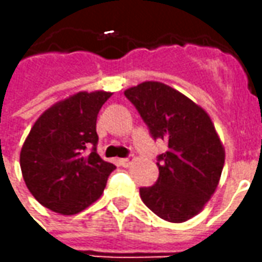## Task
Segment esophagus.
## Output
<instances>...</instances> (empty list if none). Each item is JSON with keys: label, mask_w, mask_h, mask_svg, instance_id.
Masks as SVG:
<instances>
[{"label": "esophagus", "mask_w": 262, "mask_h": 262, "mask_svg": "<svg viewBox=\"0 0 262 262\" xmlns=\"http://www.w3.org/2000/svg\"><path fill=\"white\" fill-rule=\"evenodd\" d=\"M133 163H135V159H133V157H132V159H122V160H120V164L123 165V167H130Z\"/></svg>", "instance_id": "1"}]
</instances>
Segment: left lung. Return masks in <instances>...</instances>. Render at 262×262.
I'll use <instances>...</instances> for the list:
<instances>
[{
  "instance_id": "left-lung-1",
  "label": "left lung",
  "mask_w": 262,
  "mask_h": 262,
  "mask_svg": "<svg viewBox=\"0 0 262 262\" xmlns=\"http://www.w3.org/2000/svg\"><path fill=\"white\" fill-rule=\"evenodd\" d=\"M154 139L167 143L159 156V180L140 188L151 212L171 223L196 216L219 185L225 147L208 112L192 99L159 81H144L125 91Z\"/></svg>"
}]
</instances>
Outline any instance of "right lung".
Segmentation results:
<instances>
[{"label": "right lung", "mask_w": 262, "mask_h": 262, "mask_svg": "<svg viewBox=\"0 0 262 262\" xmlns=\"http://www.w3.org/2000/svg\"><path fill=\"white\" fill-rule=\"evenodd\" d=\"M112 95L80 91L46 109L20 148L29 192L56 213L77 214L98 201L116 168L97 153V116Z\"/></svg>", "instance_id": "obj_1"}]
</instances>
